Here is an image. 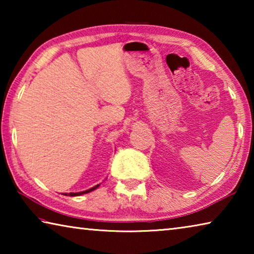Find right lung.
<instances>
[{
    "label": "right lung",
    "instance_id": "obj_1",
    "mask_svg": "<svg viewBox=\"0 0 254 254\" xmlns=\"http://www.w3.org/2000/svg\"><path fill=\"white\" fill-rule=\"evenodd\" d=\"M98 186H100V185H96V186H94V187L89 188V189H87V190H84V191H79V192H66V194H63V195H65V196H79V195H83V194H87V192H89V191H93L94 189H96Z\"/></svg>",
    "mask_w": 254,
    "mask_h": 254
}]
</instances>
